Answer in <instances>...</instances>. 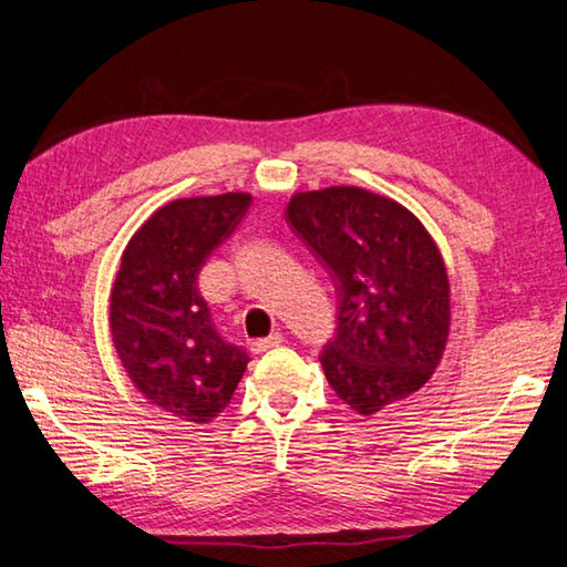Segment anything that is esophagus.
Segmentation results:
<instances>
[{
    "label": "esophagus",
    "instance_id": "34e87169",
    "mask_svg": "<svg viewBox=\"0 0 567 567\" xmlns=\"http://www.w3.org/2000/svg\"><path fill=\"white\" fill-rule=\"evenodd\" d=\"M285 342V337L280 334V332H272L270 337L267 339H257V342H252V352H267V349H272V347H280Z\"/></svg>",
    "mask_w": 567,
    "mask_h": 567
}]
</instances>
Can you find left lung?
Instances as JSON below:
<instances>
[{"label": "left lung", "mask_w": 567, "mask_h": 567, "mask_svg": "<svg viewBox=\"0 0 567 567\" xmlns=\"http://www.w3.org/2000/svg\"><path fill=\"white\" fill-rule=\"evenodd\" d=\"M285 218L337 285V334L319 357L359 416L434 377L451 334V282L436 240L406 205L359 185L295 190Z\"/></svg>", "instance_id": "8db88e82"}]
</instances>
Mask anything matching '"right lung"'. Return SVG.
Wrapping results in <instances>:
<instances>
[{
    "label": "right lung",
    "mask_w": 567,
    "mask_h": 567,
    "mask_svg": "<svg viewBox=\"0 0 567 567\" xmlns=\"http://www.w3.org/2000/svg\"><path fill=\"white\" fill-rule=\"evenodd\" d=\"M250 193L176 198L131 235L111 287L109 327L123 372L143 399L193 424L230 404L248 354L225 342L198 295V272L235 230Z\"/></svg>",
    "instance_id": "obj_1"
}]
</instances>
